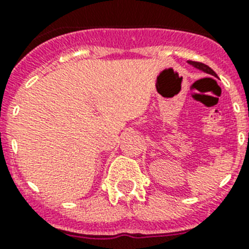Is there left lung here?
<instances>
[{
    "label": "left lung",
    "mask_w": 249,
    "mask_h": 249,
    "mask_svg": "<svg viewBox=\"0 0 249 249\" xmlns=\"http://www.w3.org/2000/svg\"><path fill=\"white\" fill-rule=\"evenodd\" d=\"M188 63H190V65H192L193 67L197 68V70H201V71L206 72V73L212 74V76L217 77V73H215V72L213 71L212 68L208 67V66L204 65V63H202V62H195V61H188Z\"/></svg>",
    "instance_id": "left-lung-1"
}]
</instances>
